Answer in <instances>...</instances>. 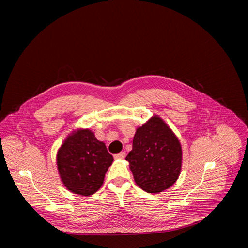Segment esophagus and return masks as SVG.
I'll return each instance as SVG.
<instances>
[{
	"instance_id": "34e87169",
	"label": "esophagus",
	"mask_w": 248,
	"mask_h": 248,
	"mask_svg": "<svg viewBox=\"0 0 248 248\" xmlns=\"http://www.w3.org/2000/svg\"><path fill=\"white\" fill-rule=\"evenodd\" d=\"M126 156V153L125 152H121V153H118V154H115V158L116 159H124Z\"/></svg>"
}]
</instances>
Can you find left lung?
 <instances>
[{"label":"left lung","mask_w":248,"mask_h":248,"mask_svg":"<svg viewBox=\"0 0 248 248\" xmlns=\"http://www.w3.org/2000/svg\"><path fill=\"white\" fill-rule=\"evenodd\" d=\"M126 160L137 185L156 194L178 180L182 168V147L170 126L154 115L137 128Z\"/></svg>","instance_id":"left-lung-1"}]
</instances>
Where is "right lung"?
<instances>
[{"label":"right lung","instance_id":"add662e5","mask_svg":"<svg viewBox=\"0 0 248 248\" xmlns=\"http://www.w3.org/2000/svg\"><path fill=\"white\" fill-rule=\"evenodd\" d=\"M112 161L106 144L90 129L73 130L57 153L62 183L69 191L84 197L92 196L100 188Z\"/></svg>","mask_w":248,"mask_h":248}]
</instances>
